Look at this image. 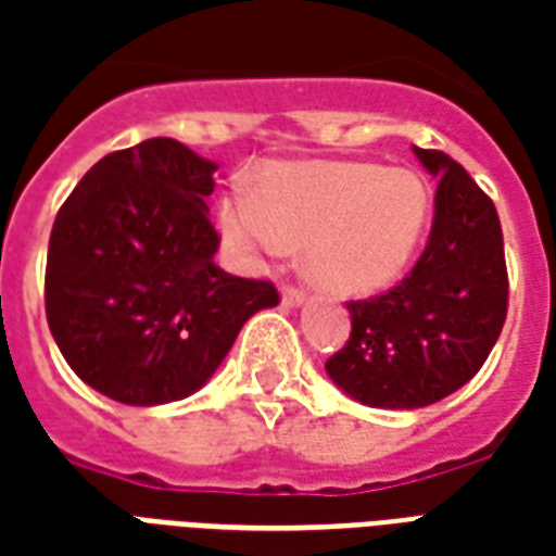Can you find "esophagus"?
I'll return each instance as SVG.
<instances>
[{
	"label": "esophagus",
	"instance_id": "obj_1",
	"mask_svg": "<svg viewBox=\"0 0 556 556\" xmlns=\"http://www.w3.org/2000/svg\"><path fill=\"white\" fill-rule=\"evenodd\" d=\"M305 303V294L300 288H282V305L286 308H296V305Z\"/></svg>",
	"mask_w": 556,
	"mask_h": 556
}]
</instances>
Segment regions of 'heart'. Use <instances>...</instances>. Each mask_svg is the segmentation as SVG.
Here are the masks:
<instances>
[{
  "label": "heart",
  "instance_id": "obj_1",
  "mask_svg": "<svg viewBox=\"0 0 556 556\" xmlns=\"http://www.w3.org/2000/svg\"><path fill=\"white\" fill-rule=\"evenodd\" d=\"M430 204L424 178L406 167L279 164L260 192L236 190L218 204V230L248 268L305 248V270L317 286L369 296L409 268Z\"/></svg>",
  "mask_w": 556,
  "mask_h": 556
}]
</instances>
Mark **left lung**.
Here are the masks:
<instances>
[{
    "mask_svg": "<svg viewBox=\"0 0 556 556\" xmlns=\"http://www.w3.org/2000/svg\"><path fill=\"white\" fill-rule=\"evenodd\" d=\"M413 152L439 178L430 242L401 286L349 303V343L326 361L340 392L378 409H418L465 387L491 355L508 314L493 201L450 155L421 147Z\"/></svg>",
    "mask_w": 556,
    "mask_h": 556,
    "instance_id": "obj_1",
    "label": "left lung"
}]
</instances>
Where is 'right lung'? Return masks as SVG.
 Wrapping results in <instances>:
<instances>
[{
    "instance_id": "obj_1",
    "label": "right lung",
    "mask_w": 556,
    "mask_h": 556,
    "mask_svg": "<svg viewBox=\"0 0 556 556\" xmlns=\"http://www.w3.org/2000/svg\"><path fill=\"white\" fill-rule=\"evenodd\" d=\"M216 164L173 138L100 159L56 213L48 329L100 395L159 406L199 392L277 288L216 265Z\"/></svg>"
}]
</instances>
